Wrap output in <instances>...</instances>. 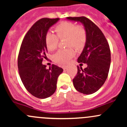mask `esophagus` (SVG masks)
Returning <instances> with one entry per match:
<instances>
[{
    "instance_id": "34e87169",
    "label": "esophagus",
    "mask_w": 127,
    "mask_h": 127,
    "mask_svg": "<svg viewBox=\"0 0 127 127\" xmlns=\"http://www.w3.org/2000/svg\"><path fill=\"white\" fill-rule=\"evenodd\" d=\"M67 66H62L63 69L64 70H66V69H67Z\"/></svg>"
}]
</instances>
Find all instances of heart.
I'll return each mask as SVG.
<instances>
[{"label":"heart","mask_w":127,"mask_h":127,"mask_svg":"<svg viewBox=\"0 0 127 127\" xmlns=\"http://www.w3.org/2000/svg\"><path fill=\"white\" fill-rule=\"evenodd\" d=\"M55 31L57 35L52 32L49 31L46 34L45 41L47 49L53 51L56 49L58 43L59 39L66 38V45L73 46L75 48H82L86 40V32L81 26H77L71 22H62L56 27ZM75 55L72 48L60 50L54 55L53 59L59 64H66L69 62L71 59Z\"/></svg>","instance_id":"1"}]
</instances>
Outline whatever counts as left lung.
Masks as SVG:
<instances>
[{
	"mask_svg": "<svg viewBox=\"0 0 127 127\" xmlns=\"http://www.w3.org/2000/svg\"><path fill=\"white\" fill-rule=\"evenodd\" d=\"M66 19L82 23L86 32L85 47L77 62L87 63V67L82 69L77 66V74L72 80L74 88L83 94H93L103 86L108 75L111 65L109 45L101 31L87 18Z\"/></svg>",
	"mask_w": 127,
	"mask_h": 127,
	"instance_id": "obj_1",
	"label": "left lung"
}]
</instances>
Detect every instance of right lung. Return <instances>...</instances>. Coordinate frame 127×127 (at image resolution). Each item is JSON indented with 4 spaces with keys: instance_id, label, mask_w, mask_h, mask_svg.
Masks as SVG:
<instances>
[{
    "instance_id": "right-lung-1",
    "label": "right lung",
    "mask_w": 127,
    "mask_h": 127,
    "mask_svg": "<svg viewBox=\"0 0 127 127\" xmlns=\"http://www.w3.org/2000/svg\"><path fill=\"white\" fill-rule=\"evenodd\" d=\"M60 18H42L26 34L18 58L19 74L24 86L34 96L45 99L52 96L56 89L57 79L63 69L53 64L49 69L42 64L48 53L45 37L50 28Z\"/></svg>"
}]
</instances>
